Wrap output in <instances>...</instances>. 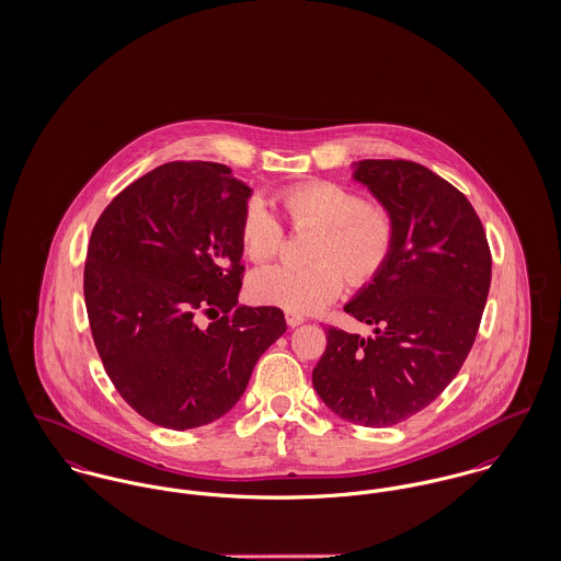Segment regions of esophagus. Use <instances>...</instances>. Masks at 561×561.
Segmentation results:
<instances>
[{"label":"esophagus","mask_w":561,"mask_h":561,"mask_svg":"<svg viewBox=\"0 0 561 561\" xmlns=\"http://www.w3.org/2000/svg\"><path fill=\"white\" fill-rule=\"evenodd\" d=\"M286 322H288V327H290V329H295V327H301L302 322H305V318H302V316H297V313L286 311Z\"/></svg>","instance_id":"34e87169"}]
</instances>
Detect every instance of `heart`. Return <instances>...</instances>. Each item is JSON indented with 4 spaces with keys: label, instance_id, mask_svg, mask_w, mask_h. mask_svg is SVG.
<instances>
[{
    "label": "heart",
    "instance_id": "b5f03b06",
    "mask_svg": "<svg viewBox=\"0 0 561 561\" xmlns=\"http://www.w3.org/2000/svg\"><path fill=\"white\" fill-rule=\"evenodd\" d=\"M282 205L295 226L318 228L309 266H264L252 273L248 290L260 305L307 316L324 309L344 290V272L354 284L371 282L394 245V217L378 203L340 183L313 181L282 192ZM284 230L262 198H250L241 217V248L252 262L273 259Z\"/></svg>",
    "mask_w": 561,
    "mask_h": 561
}]
</instances>
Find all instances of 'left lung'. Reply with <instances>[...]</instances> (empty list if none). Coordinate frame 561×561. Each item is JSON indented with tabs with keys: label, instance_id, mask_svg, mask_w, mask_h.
Listing matches in <instances>:
<instances>
[{
	"label": "left lung",
	"instance_id": "obj_1",
	"mask_svg": "<svg viewBox=\"0 0 561 561\" xmlns=\"http://www.w3.org/2000/svg\"><path fill=\"white\" fill-rule=\"evenodd\" d=\"M352 169L397 234L385 268L344 305L374 335L329 327L311 382L340 419L380 430L425 410L459 374L489 295L491 252L474 207L439 174L405 160Z\"/></svg>",
	"mask_w": 561,
	"mask_h": 561
}]
</instances>
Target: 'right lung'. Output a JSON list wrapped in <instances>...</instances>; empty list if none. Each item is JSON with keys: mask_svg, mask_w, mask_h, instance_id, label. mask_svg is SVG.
Segmentation results:
<instances>
[{"mask_svg": "<svg viewBox=\"0 0 561 561\" xmlns=\"http://www.w3.org/2000/svg\"><path fill=\"white\" fill-rule=\"evenodd\" d=\"M250 196L224 164L171 162L129 183L93 226L83 284L93 344L153 425L183 432L224 416L286 333L282 309L239 305Z\"/></svg>", "mask_w": 561, "mask_h": 561, "instance_id": "add662e5", "label": "right lung"}]
</instances>
